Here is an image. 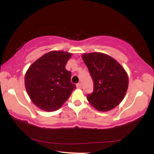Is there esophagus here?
Segmentation results:
<instances>
[{"label": "esophagus", "mask_w": 154, "mask_h": 154, "mask_svg": "<svg viewBox=\"0 0 154 154\" xmlns=\"http://www.w3.org/2000/svg\"><path fill=\"white\" fill-rule=\"evenodd\" d=\"M77 88H78V89H80V88H81V83H77Z\"/></svg>", "instance_id": "esophagus-1"}]
</instances>
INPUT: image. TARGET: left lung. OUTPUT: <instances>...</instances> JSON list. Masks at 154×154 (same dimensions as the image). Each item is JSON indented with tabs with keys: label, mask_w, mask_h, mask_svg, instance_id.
Masks as SVG:
<instances>
[{
	"label": "left lung",
	"mask_w": 154,
	"mask_h": 154,
	"mask_svg": "<svg viewBox=\"0 0 154 154\" xmlns=\"http://www.w3.org/2000/svg\"><path fill=\"white\" fill-rule=\"evenodd\" d=\"M93 81V91L87 99L95 109L107 111L119 105L128 88V76L115 59L101 53L82 55Z\"/></svg>",
	"instance_id": "left-lung-1"
}]
</instances>
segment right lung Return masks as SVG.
<instances>
[{
    "label": "right lung",
    "instance_id": "1",
    "mask_svg": "<svg viewBox=\"0 0 154 154\" xmlns=\"http://www.w3.org/2000/svg\"><path fill=\"white\" fill-rule=\"evenodd\" d=\"M71 57L69 53L51 51L35 61L26 71V92L32 101L42 110L59 109L76 89V85L71 82V72L65 68Z\"/></svg>",
    "mask_w": 154,
    "mask_h": 154
}]
</instances>
